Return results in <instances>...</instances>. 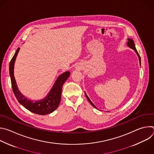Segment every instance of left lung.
<instances>
[{
	"mask_svg": "<svg viewBox=\"0 0 154 154\" xmlns=\"http://www.w3.org/2000/svg\"><path fill=\"white\" fill-rule=\"evenodd\" d=\"M127 46H128L130 48H131V49H132L133 50H134V51L136 52V54H137V55H138V57L139 61H140V64H141V58H140V55L138 54V52H137V49H136L135 43H134V41H133V39H130V38H128V41H127ZM85 96H86V97L88 100V101L90 102V103L91 104V105H92L93 107H94L95 108H97V107H96V106L94 105V103L91 101V100L90 99V98L88 97V96H87V94H86L85 92Z\"/></svg>",
	"mask_w": 154,
	"mask_h": 154,
	"instance_id": "1",
	"label": "left lung"
}]
</instances>
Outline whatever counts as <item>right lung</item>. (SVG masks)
<instances>
[{
    "mask_svg": "<svg viewBox=\"0 0 154 154\" xmlns=\"http://www.w3.org/2000/svg\"><path fill=\"white\" fill-rule=\"evenodd\" d=\"M19 49L20 48H19L16 50L9 66L12 88L17 100L22 105L33 113L40 115H46L52 113L58 108L60 103L62 87L64 83L70 75V72H64L58 77L51 90L44 99L39 100H32L28 99L19 91L14 76V63Z\"/></svg>",
    "mask_w": 154,
    "mask_h": 154,
    "instance_id": "obj_1",
    "label": "right lung"
}]
</instances>
